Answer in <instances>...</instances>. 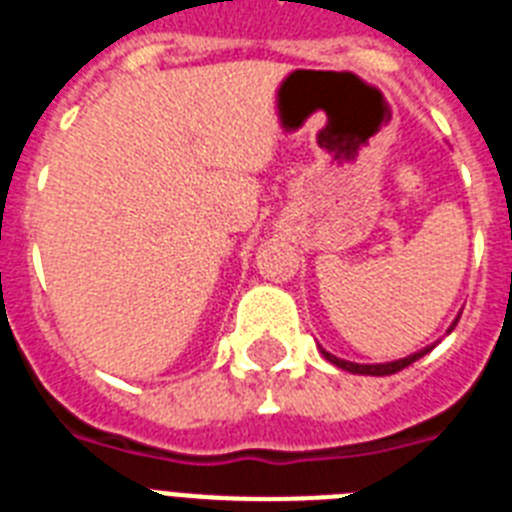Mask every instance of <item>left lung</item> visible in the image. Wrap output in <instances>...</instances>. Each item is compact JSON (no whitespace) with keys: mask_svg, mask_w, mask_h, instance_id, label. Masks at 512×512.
<instances>
[{"mask_svg":"<svg viewBox=\"0 0 512 512\" xmlns=\"http://www.w3.org/2000/svg\"><path fill=\"white\" fill-rule=\"evenodd\" d=\"M429 350L431 347H426V350L415 352V355H407V357H402V360H394V363H381V365H357V363H347V360H339V357L328 355V352H323V355H326V360H331V363L339 365V368H344V371H350V373H363V376H392V373L402 371V368H407V365H413L415 360H421V357L426 355Z\"/></svg>","mask_w":512,"mask_h":512,"instance_id":"1","label":"left lung"}]
</instances>
